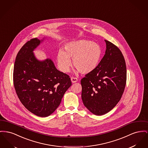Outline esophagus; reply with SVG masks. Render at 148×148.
<instances>
[{"label":"esophagus","instance_id":"1","mask_svg":"<svg viewBox=\"0 0 148 148\" xmlns=\"http://www.w3.org/2000/svg\"><path fill=\"white\" fill-rule=\"evenodd\" d=\"M78 79L76 78H74V77H71V81L73 83H76L78 82Z\"/></svg>","mask_w":148,"mask_h":148}]
</instances>
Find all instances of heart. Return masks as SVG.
<instances>
[{"mask_svg":"<svg viewBox=\"0 0 148 148\" xmlns=\"http://www.w3.org/2000/svg\"><path fill=\"white\" fill-rule=\"evenodd\" d=\"M102 55L98 44L86 40H80L66 44L64 51L60 50L57 55L59 69L66 73L71 66L73 59L74 68L82 74H89L98 67Z\"/></svg>","mask_w":148,"mask_h":148,"instance_id":"1","label":"heart"}]
</instances>
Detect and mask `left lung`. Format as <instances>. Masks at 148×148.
<instances>
[{
	"mask_svg": "<svg viewBox=\"0 0 148 148\" xmlns=\"http://www.w3.org/2000/svg\"><path fill=\"white\" fill-rule=\"evenodd\" d=\"M104 41L103 58L97 69L80 82L83 104L98 116L108 112L118 103L126 83V66L121 51L111 42Z\"/></svg>",
	"mask_w": 148,
	"mask_h": 148,
	"instance_id": "obj_1",
	"label": "left lung"
}]
</instances>
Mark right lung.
I'll return each instance as SVG.
<instances>
[{
	"instance_id": "add662e5",
	"label": "right lung",
	"mask_w": 148,
	"mask_h": 148,
	"mask_svg": "<svg viewBox=\"0 0 148 148\" xmlns=\"http://www.w3.org/2000/svg\"><path fill=\"white\" fill-rule=\"evenodd\" d=\"M44 39L32 38L22 46L13 70L14 86L20 101L29 111L42 117L56 110L71 86L69 76L57 69L51 59L40 61L36 58L33 51Z\"/></svg>"
}]
</instances>
